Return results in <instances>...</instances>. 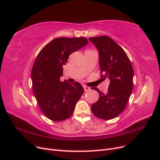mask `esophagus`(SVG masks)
I'll return each instance as SVG.
<instances>
[{
	"mask_svg": "<svg viewBox=\"0 0 160 160\" xmlns=\"http://www.w3.org/2000/svg\"><path fill=\"white\" fill-rule=\"evenodd\" d=\"M83 88H84V91L85 92H86V91H88V90H90V87H88V86H83Z\"/></svg>",
	"mask_w": 160,
	"mask_h": 160,
	"instance_id": "esophagus-1",
	"label": "esophagus"
}]
</instances>
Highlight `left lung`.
Segmentation results:
<instances>
[{"label": "left lung", "instance_id": "left-lung-1", "mask_svg": "<svg viewBox=\"0 0 160 160\" xmlns=\"http://www.w3.org/2000/svg\"><path fill=\"white\" fill-rule=\"evenodd\" d=\"M99 52L101 80L110 82L106 94L98 88L99 99L91 106L94 115L103 120H111L124 110L133 90V69L124 50L107 36L90 37Z\"/></svg>", "mask_w": 160, "mask_h": 160}]
</instances>
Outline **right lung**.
Masks as SVG:
<instances>
[{
  "mask_svg": "<svg viewBox=\"0 0 160 160\" xmlns=\"http://www.w3.org/2000/svg\"><path fill=\"white\" fill-rule=\"evenodd\" d=\"M88 42L86 38H57L40 51L34 62L32 90L38 106L48 119L60 122L73 114L75 105L84 92L78 82H61L63 66L70 54Z\"/></svg>",
  "mask_w": 160,
  "mask_h": 160,
  "instance_id": "1",
  "label": "right lung"
}]
</instances>
